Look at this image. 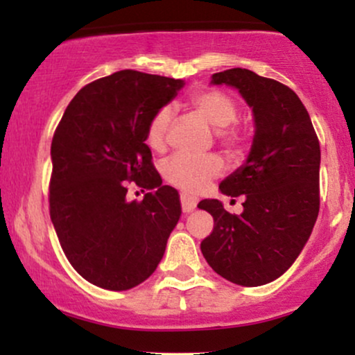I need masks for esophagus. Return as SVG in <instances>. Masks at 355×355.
Here are the masks:
<instances>
[{
  "label": "esophagus",
  "mask_w": 355,
  "mask_h": 355,
  "mask_svg": "<svg viewBox=\"0 0 355 355\" xmlns=\"http://www.w3.org/2000/svg\"><path fill=\"white\" fill-rule=\"evenodd\" d=\"M180 200H182V210L185 211V214H190V211L197 209V200H195L193 197H190V195L182 193Z\"/></svg>",
  "instance_id": "esophagus-1"
}]
</instances>
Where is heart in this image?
<instances>
[{
  "mask_svg": "<svg viewBox=\"0 0 355 355\" xmlns=\"http://www.w3.org/2000/svg\"><path fill=\"white\" fill-rule=\"evenodd\" d=\"M190 107L203 118L217 132V141L227 152L235 155L242 150V137L237 130L229 126L237 118V105L225 93L217 89H205L191 95ZM170 110L162 108L152 116L146 126V145L155 152H162L165 148L166 132L170 125ZM223 172V164L217 155H205V157H189V155L177 153L166 158L162 165V173L165 180L178 189L195 193L209 183L211 178L218 177Z\"/></svg>",
  "mask_w": 355,
  "mask_h": 355,
  "instance_id": "obj_1",
  "label": "heart"
}]
</instances>
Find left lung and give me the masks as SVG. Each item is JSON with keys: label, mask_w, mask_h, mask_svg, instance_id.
<instances>
[{"label": "left lung", "mask_w": 355, "mask_h": 355, "mask_svg": "<svg viewBox=\"0 0 355 355\" xmlns=\"http://www.w3.org/2000/svg\"><path fill=\"white\" fill-rule=\"evenodd\" d=\"M210 83L239 89L255 133L245 164L218 187L229 197L243 195V211L232 215L215 198L198 203L214 217L200 248L223 279L257 287L285 274L311 237L319 215L320 145L304 103L285 85L245 68L215 73Z\"/></svg>", "instance_id": "left-lung-1"}]
</instances>
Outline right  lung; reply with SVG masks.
I'll return each instance as SVG.
<instances>
[{"label": "right lung", "mask_w": 355, "mask_h": 355, "mask_svg": "<svg viewBox=\"0 0 355 355\" xmlns=\"http://www.w3.org/2000/svg\"><path fill=\"white\" fill-rule=\"evenodd\" d=\"M183 80L121 70L95 80L64 110L51 141L50 215L78 274L107 291H128L153 274L182 215L180 195L162 185L146 126ZM126 181L146 188L125 200Z\"/></svg>", "instance_id": "add662e5"}]
</instances>
